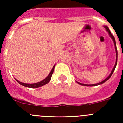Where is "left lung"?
<instances>
[{"mask_svg":"<svg viewBox=\"0 0 123 123\" xmlns=\"http://www.w3.org/2000/svg\"><path fill=\"white\" fill-rule=\"evenodd\" d=\"M105 28L106 29V31L108 32V34H109L110 36L111 37V38L112 39L113 41V42H114V45H115V51H116V63H115V66H114L113 68L112 71H111V73L110 74V75L108 76L107 78H106V79H105V80H104L103 81H102V82H99V83H97V84H82V83H80V82H78L79 84H80V85H82V86H97V85H100V84H102L104 83L105 82H106L107 80H108V79H109L110 78L111 76V75H112L113 73V71H115V67H116V66H117V61H118V50H117V45H116V42H115V37H114L112 35V34L111 33L110 31V29H108V28L107 26H105Z\"/></svg>","mask_w":123,"mask_h":123,"instance_id":"obj_1","label":"left lung"}]
</instances>
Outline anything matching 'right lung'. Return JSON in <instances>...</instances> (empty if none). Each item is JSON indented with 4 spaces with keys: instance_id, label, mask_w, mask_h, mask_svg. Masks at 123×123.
I'll list each match as a JSON object with an SVG mask.
<instances>
[{
    "instance_id": "right-lung-1",
    "label": "right lung",
    "mask_w": 123,
    "mask_h": 123,
    "mask_svg": "<svg viewBox=\"0 0 123 123\" xmlns=\"http://www.w3.org/2000/svg\"><path fill=\"white\" fill-rule=\"evenodd\" d=\"M55 65H54V66L52 68V70H51L50 73H49V74L47 76L46 78L44 79V80H42V81H40L39 82H36V83H34V84H26V83H23V82H21L20 81H18L17 79H16V81L18 82L19 84H20L21 85L25 87H29V88H37V87H39L45 85L46 84H47L48 82H50V81L51 78H52V75L54 73V68H55Z\"/></svg>"
}]
</instances>
